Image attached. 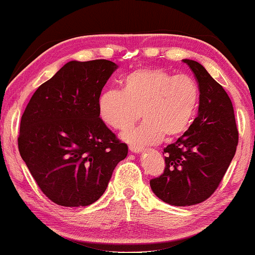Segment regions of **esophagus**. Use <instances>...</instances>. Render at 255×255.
<instances>
[{"mask_svg":"<svg viewBox=\"0 0 255 255\" xmlns=\"http://www.w3.org/2000/svg\"><path fill=\"white\" fill-rule=\"evenodd\" d=\"M129 149H130V152H132V153H140V152H143L144 148L142 146H138V145L130 144L129 145Z\"/></svg>","mask_w":255,"mask_h":255,"instance_id":"esophagus-1","label":"esophagus"}]
</instances>
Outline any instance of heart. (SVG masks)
I'll list each match as a JSON object with an SVG mask.
<instances>
[{
  "mask_svg": "<svg viewBox=\"0 0 255 255\" xmlns=\"http://www.w3.org/2000/svg\"><path fill=\"white\" fill-rule=\"evenodd\" d=\"M200 104L199 85L188 76L144 68L129 72L123 90L109 88L100 95L99 113L109 126L125 130L140 117L144 121L123 134L128 142L145 145L176 138L187 130Z\"/></svg>",
  "mask_w": 255,
  "mask_h": 255,
  "instance_id": "1",
  "label": "heart"
}]
</instances>
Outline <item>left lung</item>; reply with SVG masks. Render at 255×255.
<instances>
[{
	"mask_svg": "<svg viewBox=\"0 0 255 255\" xmlns=\"http://www.w3.org/2000/svg\"><path fill=\"white\" fill-rule=\"evenodd\" d=\"M183 61L199 83V113L188 130L163 149L164 171L149 181L160 200L176 207L201 203L215 193L238 143L233 103L224 87L201 63Z\"/></svg>",
	"mask_w": 255,
	"mask_h": 255,
	"instance_id": "8db88e82",
	"label": "left lung"
}]
</instances>
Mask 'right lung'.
<instances>
[{
    "instance_id": "right-lung-1",
    "label": "right lung",
    "mask_w": 255,
    "mask_h": 255,
    "mask_svg": "<svg viewBox=\"0 0 255 255\" xmlns=\"http://www.w3.org/2000/svg\"><path fill=\"white\" fill-rule=\"evenodd\" d=\"M118 66L70 61L31 96L21 117L19 152L45 195L62 207H86L108 187L127 144L100 118L102 88Z\"/></svg>"
}]
</instances>
